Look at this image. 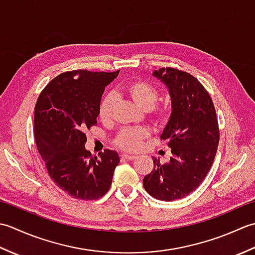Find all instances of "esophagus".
<instances>
[{
  "label": "esophagus",
  "instance_id": "obj_1",
  "mask_svg": "<svg viewBox=\"0 0 255 255\" xmlns=\"http://www.w3.org/2000/svg\"><path fill=\"white\" fill-rule=\"evenodd\" d=\"M122 158L123 159H126V160H128V161H132V160H134L136 159V155H131V154H126V153H123L122 155Z\"/></svg>",
  "mask_w": 255,
  "mask_h": 255
}]
</instances>
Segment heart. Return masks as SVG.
Listing matches in <instances>:
<instances>
[{
    "instance_id": "obj_1",
    "label": "heart",
    "mask_w": 255,
    "mask_h": 255,
    "mask_svg": "<svg viewBox=\"0 0 255 255\" xmlns=\"http://www.w3.org/2000/svg\"><path fill=\"white\" fill-rule=\"evenodd\" d=\"M126 93L132 102L142 111H152L155 123H165L170 117V111L166 106L154 108L159 100V92L153 84L147 81H132L125 86ZM115 105V97L107 94L103 97L99 106V117L102 122H108L112 118L113 108ZM148 137V131L143 128H126L117 134L115 144L118 148L126 151H137L143 139Z\"/></svg>"
}]
</instances>
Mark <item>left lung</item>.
<instances>
[{
  "mask_svg": "<svg viewBox=\"0 0 255 255\" xmlns=\"http://www.w3.org/2000/svg\"><path fill=\"white\" fill-rule=\"evenodd\" d=\"M172 102L169 122L161 133L172 156L161 164L152 158L153 170L143 177L151 196L171 202L195 191L209 172L219 143V127L213 100L199 81L174 68L155 70Z\"/></svg>",
  "mask_w": 255,
  "mask_h": 255,
  "instance_id": "left-lung-1",
  "label": "left lung"
}]
</instances>
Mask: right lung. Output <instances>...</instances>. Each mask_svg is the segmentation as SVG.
Segmentation results:
<instances>
[{"instance_id":"obj_1","label":"right lung","mask_w":255,"mask_h":255,"mask_svg":"<svg viewBox=\"0 0 255 255\" xmlns=\"http://www.w3.org/2000/svg\"><path fill=\"white\" fill-rule=\"evenodd\" d=\"M119 73L74 70L59 74L42 90L35 106L38 152L53 183L70 196L94 200L104 196L119 163L116 151L100 156L85 149V131L97 124L105 88Z\"/></svg>"}]
</instances>
